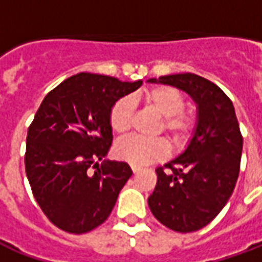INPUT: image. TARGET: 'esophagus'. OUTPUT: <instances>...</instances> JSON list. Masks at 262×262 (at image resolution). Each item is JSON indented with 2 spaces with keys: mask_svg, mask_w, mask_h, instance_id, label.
<instances>
[{
  "mask_svg": "<svg viewBox=\"0 0 262 262\" xmlns=\"http://www.w3.org/2000/svg\"><path fill=\"white\" fill-rule=\"evenodd\" d=\"M132 171H133V174H137V172L140 171V167H135V165H132Z\"/></svg>",
  "mask_w": 262,
  "mask_h": 262,
  "instance_id": "esophagus-1",
  "label": "esophagus"
}]
</instances>
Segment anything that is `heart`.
I'll return each mask as SVG.
<instances>
[{
    "label": "heart",
    "mask_w": 262,
    "mask_h": 262,
    "mask_svg": "<svg viewBox=\"0 0 262 262\" xmlns=\"http://www.w3.org/2000/svg\"><path fill=\"white\" fill-rule=\"evenodd\" d=\"M143 99L163 118L160 129L164 130L177 144L187 139L193 127V116L182 111L185 99L182 94L170 85L153 86L143 94ZM133 115L130 98H120L114 103L109 114V125L116 133L129 130ZM168 143L163 137L146 139L142 136H129L122 139L115 146V156L135 167L151 164L168 154Z\"/></svg>",
    "instance_id": "heart-1"
}]
</instances>
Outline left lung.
<instances>
[{"label":"left lung","instance_id":"obj_1","mask_svg":"<svg viewBox=\"0 0 262 262\" xmlns=\"http://www.w3.org/2000/svg\"><path fill=\"white\" fill-rule=\"evenodd\" d=\"M148 82L187 92L196 103V126L187 148L160 167L148 208L161 225L191 233L219 214L236 187L243 137L234 106L219 86L201 75H163Z\"/></svg>","mask_w":262,"mask_h":262}]
</instances>
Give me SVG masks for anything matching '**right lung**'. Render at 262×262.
Here are the masks:
<instances>
[{
	"label": "right lung",
	"instance_id": "1",
	"mask_svg": "<svg viewBox=\"0 0 262 262\" xmlns=\"http://www.w3.org/2000/svg\"><path fill=\"white\" fill-rule=\"evenodd\" d=\"M142 84L80 73L40 103L28 129L26 177L43 213L61 230L81 234L102 225L133 174L123 161L103 160L94 173L89 167L111 148L114 103Z\"/></svg>",
	"mask_w": 262,
	"mask_h": 262
}]
</instances>
